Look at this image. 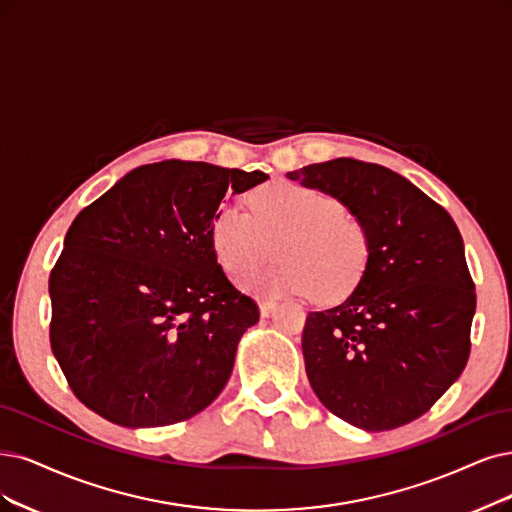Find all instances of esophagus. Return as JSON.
I'll return each mask as SVG.
<instances>
[{"instance_id":"obj_1","label":"esophagus","mask_w":512,"mask_h":512,"mask_svg":"<svg viewBox=\"0 0 512 512\" xmlns=\"http://www.w3.org/2000/svg\"><path fill=\"white\" fill-rule=\"evenodd\" d=\"M274 310H276V301H274V299H261V301H259V314H261L263 318H268Z\"/></svg>"}]
</instances>
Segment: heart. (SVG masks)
<instances>
[{"mask_svg": "<svg viewBox=\"0 0 512 512\" xmlns=\"http://www.w3.org/2000/svg\"><path fill=\"white\" fill-rule=\"evenodd\" d=\"M251 215L225 204L211 221V249L219 268L240 278L272 253V268L242 280L255 295H314L342 299L356 289L371 259L367 225L342 200L310 185L272 181L249 196Z\"/></svg>", "mask_w": 512, "mask_h": 512, "instance_id": "heart-1", "label": "heart"}]
</instances>
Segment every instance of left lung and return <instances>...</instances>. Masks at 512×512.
Returning <instances> with one entry per match:
<instances>
[{
  "mask_svg": "<svg viewBox=\"0 0 512 512\" xmlns=\"http://www.w3.org/2000/svg\"><path fill=\"white\" fill-rule=\"evenodd\" d=\"M342 200L371 238L356 289L310 312L301 350L312 390L367 432L424 415L462 375L477 308L458 225L394 170L335 158L287 173Z\"/></svg>",
  "mask_w": 512,
  "mask_h": 512,
  "instance_id": "left-lung-1",
  "label": "left lung"
}]
</instances>
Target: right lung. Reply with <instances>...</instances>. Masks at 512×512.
I'll use <instances>...</instances> for the list:
<instances>
[{
    "label": "right lung",
    "instance_id": "obj_1",
    "mask_svg": "<svg viewBox=\"0 0 512 512\" xmlns=\"http://www.w3.org/2000/svg\"><path fill=\"white\" fill-rule=\"evenodd\" d=\"M261 170L162 160L130 170L75 217L50 274V346L78 399L126 428L194 418L230 380L259 320L211 249L225 194Z\"/></svg>",
    "mask_w": 512,
    "mask_h": 512
}]
</instances>
